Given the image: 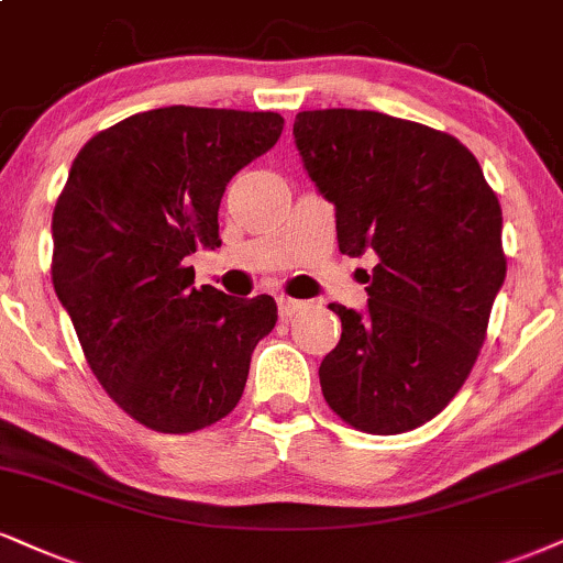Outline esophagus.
Here are the masks:
<instances>
[{
  "mask_svg": "<svg viewBox=\"0 0 563 563\" xmlns=\"http://www.w3.org/2000/svg\"><path fill=\"white\" fill-rule=\"evenodd\" d=\"M276 302H279V316L284 318V321H287V318H292L297 310L302 308V300H295V297H287V295H282V297H276Z\"/></svg>",
  "mask_w": 563,
  "mask_h": 563,
  "instance_id": "obj_1",
  "label": "esophagus"
}]
</instances>
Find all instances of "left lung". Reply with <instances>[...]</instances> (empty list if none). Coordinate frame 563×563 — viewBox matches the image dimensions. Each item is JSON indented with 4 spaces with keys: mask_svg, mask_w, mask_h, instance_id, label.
I'll return each mask as SVG.
<instances>
[{
    "mask_svg": "<svg viewBox=\"0 0 563 563\" xmlns=\"http://www.w3.org/2000/svg\"><path fill=\"white\" fill-rule=\"evenodd\" d=\"M295 143L336 208L339 250L378 261L363 313L329 305L342 339L318 371L323 399L363 433L420 428L485 342L506 276L496 192L454 135L380 112H300Z\"/></svg>",
    "mask_w": 563,
    "mask_h": 563,
    "instance_id": "left-lung-1",
    "label": "left lung"
}]
</instances>
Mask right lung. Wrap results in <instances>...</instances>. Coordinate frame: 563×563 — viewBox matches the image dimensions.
<instances>
[{
    "label": "right lung",
    "instance_id": "add662e5",
    "mask_svg": "<svg viewBox=\"0 0 563 563\" xmlns=\"http://www.w3.org/2000/svg\"><path fill=\"white\" fill-rule=\"evenodd\" d=\"M276 112L164 107L82 145L52 217V282L103 391L158 433L227 418L250 355L276 325L274 297L196 289L187 255L219 247V203L274 148Z\"/></svg>",
    "mask_w": 563,
    "mask_h": 563
}]
</instances>
